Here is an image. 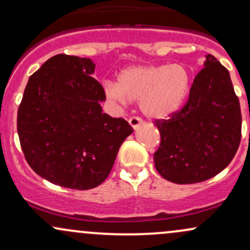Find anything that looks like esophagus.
<instances>
[{
	"label": "esophagus",
	"mask_w": 250,
	"mask_h": 250,
	"mask_svg": "<svg viewBox=\"0 0 250 250\" xmlns=\"http://www.w3.org/2000/svg\"><path fill=\"white\" fill-rule=\"evenodd\" d=\"M129 125H130V127L134 129V130H136L137 128L140 127V125H142L143 123V121L141 119H140V117H136V116H133V117H130V119H129Z\"/></svg>",
	"instance_id": "obj_1"
}]
</instances>
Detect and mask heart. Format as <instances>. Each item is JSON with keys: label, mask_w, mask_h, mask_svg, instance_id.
I'll use <instances>...</instances> for the list:
<instances>
[{"label": "heart", "mask_w": 250, "mask_h": 250, "mask_svg": "<svg viewBox=\"0 0 250 250\" xmlns=\"http://www.w3.org/2000/svg\"><path fill=\"white\" fill-rule=\"evenodd\" d=\"M191 71L186 64L133 65L123 69L117 83H107L105 95L125 103H140L141 111L154 120L167 119L186 102L191 88Z\"/></svg>", "instance_id": "obj_1"}]
</instances>
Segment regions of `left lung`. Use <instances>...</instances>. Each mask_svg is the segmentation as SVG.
Listing matches in <instances>:
<instances>
[{
  "label": "left lung",
  "instance_id": "8db88e82",
  "mask_svg": "<svg viewBox=\"0 0 250 250\" xmlns=\"http://www.w3.org/2000/svg\"><path fill=\"white\" fill-rule=\"evenodd\" d=\"M195 76L185 107L156 120L161 143L154 154L163 179L190 185L211 179L231 162L241 141L240 102L229 71L213 55Z\"/></svg>",
  "mask_w": 250,
  "mask_h": 250
}]
</instances>
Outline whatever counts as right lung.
Returning <instances> with one entry per match:
<instances>
[{
  "label": "right lung",
  "mask_w": 250,
  "mask_h": 250,
  "mask_svg": "<svg viewBox=\"0 0 250 250\" xmlns=\"http://www.w3.org/2000/svg\"><path fill=\"white\" fill-rule=\"evenodd\" d=\"M94 71L90 59L50 57L29 77L19 107L17 133L28 165L64 188L101 185L133 133L125 120L102 113L105 94Z\"/></svg>",
  "instance_id": "1"
}]
</instances>
